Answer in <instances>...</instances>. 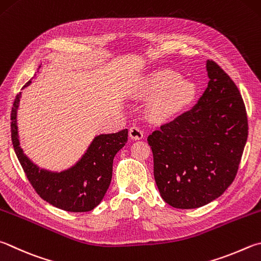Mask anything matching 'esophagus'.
Returning a JSON list of instances; mask_svg holds the SVG:
<instances>
[{
    "label": "esophagus",
    "mask_w": 261,
    "mask_h": 261,
    "mask_svg": "<svg viewBox=\"0 0 261 261\" xmlns=\"http://www.w3.org/2000/svg\"><path fill=\"white\" fill-rule=\"evenodd\" d=\"M129 136H130L131 139L139 140L144 137V132L138 126H132V127H130V130H129Z\"/></svg>",
    "instance_id": "obj_1"
}]
</instances>
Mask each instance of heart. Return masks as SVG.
<instances>
[{
    "instance_id": "b5f03b06",
    "label": "heart",
    "mask_w": 261,
    "mask_h": 261,
    "mask_svg": "<svg viewBox=\"0 0 261 261\" xmlns=\"http://www.w3.org/2000/svg\"><path fill=\"white\" fill-rule=\"evenodd\" d=\"M172 70L164 69L151 74L147 81V89L150 93L160 94L151 105V114L156 118H168L187 105L192 100L195 89Z\"/></svg>"
}]
</instances>
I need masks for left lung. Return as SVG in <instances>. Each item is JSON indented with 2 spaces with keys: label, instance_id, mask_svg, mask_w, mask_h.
<instances>
[{
  "label": "left lung",
  "instance_id": "left-lung-1",
  "mask_svg": "<svg viewBox=\"0 0 261 261\" xmlns=\"http://www.w3.org/2000/svg\"><path fill=\"white\" fill-rule=\"evenodd\" d=\"M209 83L192 110L148 136L154 178L163 200L195 209L216 200L233 182L248 139V116L236 84L213 60Z\"/></svg>",
  "mask_w": 261,
  "mask_h": 261
}]
</instances>
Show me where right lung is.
<instances>
[{"instance_id":"add662e5","label":"right lung","mask_w":261,"mask_h":261,"mask_svg":"<svg viewBox=\"0 0 261 261\" xmlns=\"http://www.w3.org/2000/svg\"><path fill=\"white\" fill-rule=\"evenodd\" d=\"M31 81H28L23 88L28 87ZM20 97L21 92H19L11 111V140L19 162L33 188L44 201L58 209L69 212L93 210L101 202L110 187L113 160L127 141V129L116 134L94 137L87 151L74 167L61 172L48 171L33 163L19 146L17 110Z\"/></svg>"}]
</instances>
